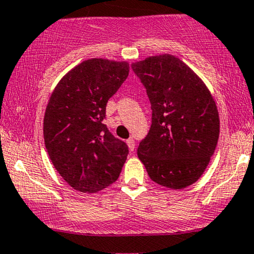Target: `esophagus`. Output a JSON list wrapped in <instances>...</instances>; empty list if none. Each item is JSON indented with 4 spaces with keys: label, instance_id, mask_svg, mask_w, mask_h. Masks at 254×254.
<instances>
[{
    "label": "esophagus",
    "instance_id": "1",
    "mask_svg": "<svg viewBox=\"0 0 254 254\" xmlns=\"http://www.w3.org/2000/svg\"><path fill=\"white\" fill-rule=\"evenodd\" d=\"M127 144L131 151L135 149V139H133L132 137H130L129 139H127Z\"/></svg>",
    "mask_w": 254,
    "mask_h": 254
}]
</instances>
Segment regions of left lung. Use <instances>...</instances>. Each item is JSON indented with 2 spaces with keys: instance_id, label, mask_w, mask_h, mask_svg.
<instances>
[{
  "instance_id": "obj_1",
  "label": "left lung",
  "mask_w": 254,
  "mask_h": 254,
  "mask_svg": "<svg viewBox=\"0 0 254 254\" xmlns=\"http://www.w3.org/2000/svg\"><path fill=\"white\" fill-rule=\"evenodd\" d=\"M147 89L151 125L137 155L153 182L182 190L199 179L220 135L217 106L190 66L173 55L131 64Z\"/></svg>"
}]
</instances>
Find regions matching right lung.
I'll list each match as a JSON object with an SVG mask.
<instances>
[{
  "label": "right lung",
  "instance_id": "right-lung-1",
  "mask_svg": "<svg viewBox=\"0 0 254 254\" xmlns=\"http://www.w3.org/2000/svg\"><path fill=\"white\" fill-rule=\"evenodd\" d=\"M129 63L92 58L61 78L44 116L52 165L75 190L94 193L118 179L129 149L103 121L106 104L127 80Z\"/></svg>",
  "mask_w": 254,
  "mask_h": 254
}]
</instances>
